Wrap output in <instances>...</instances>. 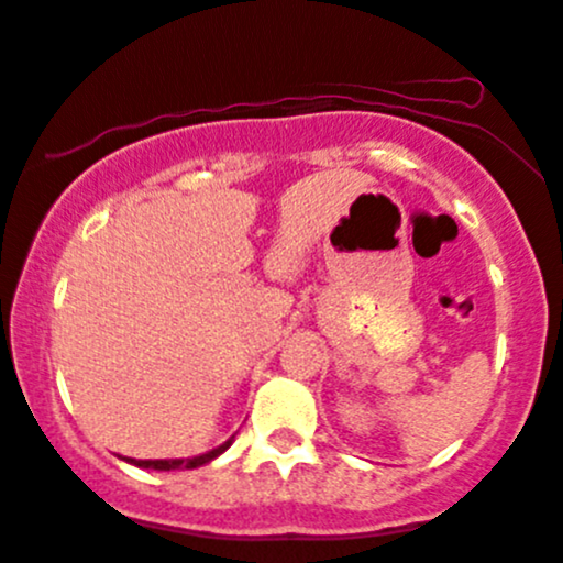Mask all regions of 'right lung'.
<instances>
[{
    "label": "right lung",
    "instance_id": "add662e5",
    "mask_svg": "<svg viewBox=\"0 0 563 563\" xmlns=\"http://www.w3.org/2000/svg\"><path fill=\"white\" fill-rule=\"evenodd\" d=\"M231 442H234V438H229L227 442H223V445L213 448V451H208V453H202V455H195V459H165V461L125 459V461H129V464H134V466H142V468H157V472H170V468H197V466H205V464H210V461H213V459H218V455L227 451Z\"/></svg>",
    "mask_w": 563,
    "mask_h": 563
}]
</instances>
